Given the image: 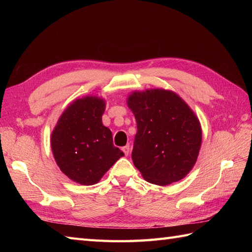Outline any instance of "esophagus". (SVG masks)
Segmentation results:
<instances>
[{
    "mask_svg": "<svg viewBox=\"0 0 252 252\" xmlns=\"http://www.w3.org/2000/svg\"><path fill=\"white\" fill-rule=\"evenodd\" d=\"M122 152L125 153L126 156H127V155H129V153H130V145H126L125 147H122Z\"/></svg>",
    "mask_w": 252,
    "mask_h": 252,
    "instance_id": "34e87169",
    "label": "esophagus"
}]
</instances>
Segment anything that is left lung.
Here are the masks:
<instances>
[{
  "mask_svg": "<svg viewBox=\"0 0 252 252\" xmlns=\"http://www.w3.org/2000/svg\"><path fill=\"white\" fill-rule=\"evenodd\" d=\"M127 105L137 125L132 159L143 178L161 186L183 179L201 145L194 112L179 95L165 90L134 92Z\"/></svg>",
  "mask_w": 252,
  "mask_h": 252,
  "instance_id": "obj_1",
  "label": "left lung"
}]
</instances>
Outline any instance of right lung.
I'll return each mask as SVG.
<instances>
[{"instance_id": "add662e5", "label": "right lung", "mask_w": 252, "mask_h": 252, "mask_svg": "<svg viewBox=\"0 0 252 252\" xmlns=\"http://www.w3.org/2000/svg\"><path fill=\"white\" fill-rule=\"evenodd\" d=\"M105 101L88 96L63 111L52 133V151L58 167L69 179L93 185L123 152L112 143L111 131L103 126Z\"/></svg>"}]
</instances>
